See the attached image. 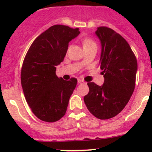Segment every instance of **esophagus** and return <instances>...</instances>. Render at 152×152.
Returning <instances> with one entry per match:
<instances>
[{"mask_svg":"<svg viewBox=\"0 0 152 152\" xmlns=\"http://www.w3.org/2000/svg\"><path fill=\"white\" fill-rule=\"evenodd\" d=\"M84 83V81L81 79H78V83Z\"/></svg>","mask_w":152,"mask_h":152,"instance_id":"esophagus-1","label":"esophagus"}]
</instances>
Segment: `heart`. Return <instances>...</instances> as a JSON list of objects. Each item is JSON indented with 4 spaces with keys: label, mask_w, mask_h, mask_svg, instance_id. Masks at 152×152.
<instances>
[{
    "label": "heart",
    "mask_w": 152,
    "mask_h": 152,
    "mask_svg": "<svg viewBox=\"0 0 152 152\" xmlns=\"http://www.w3.org/2000/svg\"><path fill=\"white\" fill-rule=\"evenodd\" d=\"M82 43H83V48H88V47L91 46H96V44L94 42L92 39H91L89 38H83V41H82Z\"/></svg>",
    "instance_id": "b5f03b06"
}]
</instances>
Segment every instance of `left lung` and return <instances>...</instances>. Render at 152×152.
I'll use <instances>...</instances> for the list:
<instances>
[{
    "label": "left lung",
    "mask_w": 152,
    "mask_h": 152,
    "mask_svg": "<svg viewBox=\"0 0 152 152\" xmlns=\"http://www.w3.org/2000/svg\"><path fill=\"white\" fill-rule=\"evenodd\" d=\"M95 34L102 46L99 64L104 82L88 83L84 96L87 109L99 119L114 117L124 109L135 88L137 61L132 48L121 35L107 27L97 28Z\"/></svg>",
    "instance_id": "1"
}]
</instances>
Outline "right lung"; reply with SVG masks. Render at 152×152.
Masks as SVG:
<instances>
[{"instance_id": "obj_1", "label": "right lung", "mask_w": 152, "mask_h": 152, "mask_svg": "<svg viewBox=\"0 0 152 152\" xmlns=\"http://www.w3.org/2000/svg\"><path fill=\"white\" fill-rule=\"evenodd\" d=\"M78 28L55 25L35 39L23 63L20 80L26 102L36 117L54 122L64 116L77 79L59 78L56 66L64 61L69 43Z\"/></svg>"}]
</instances>
